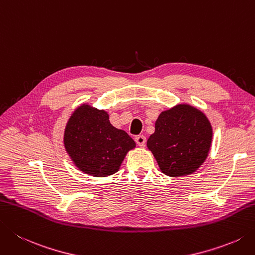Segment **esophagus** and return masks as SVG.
I'll use <instances>...</instances> for the list:
<instances>
[{
	"instance_id": "1",
	"label": "esophagus",
	"mask_w": 255,
	"mask_h": 255,
	"mask_svg": "<svg viewBox=\"0 0 255 255\" xmlns=\"http://www.w3.org/2000/svg\"><path fill=\"white\" fill-rule=\"evenodd\" d=\"M134 141L137 142V144L139 147H143L144 143H146V137L141 136V134H139V136L134 137Z\"/></svg>"
}]
</instances>
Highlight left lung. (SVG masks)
I'll return each mask as SVG.
<instances>
[{
	"label": "left lung",
	"instance_id": "1",
	"mask_svg": "<svg viewBox=\"0 0 255 255\" xmlns=\"http://www.w3.org/2000/svg\"><path fill=\"white\" fill-rule=\"evenodd\" d=\"M212 126L206 114L178 104L159 115L147 147L162 173L183 177L196 172L210 151Z\"/></svg>",
	"mask_w": 255,
	"mask_h": 255
}]
</instances>
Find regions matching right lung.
Returning a JSON list of instances; mask_svg holds the SVG:
<instances>
[{"instance_id": "add662e5", "label": "right lung", "mask_w": 255, "mask_h": 255, "mask_svg": "<svg viewBox=\"0 0 255 255\" xmlns=\"http://www.w3.org/2000/svg\"><path fill=\"white\" fill-rule=\"evenodd\" d=\"M64 146L78 170L103 178L119 170L136 142L126 131L113 126L106 111L85 103L68 119Z\"/></svg>"}]
</instances>
